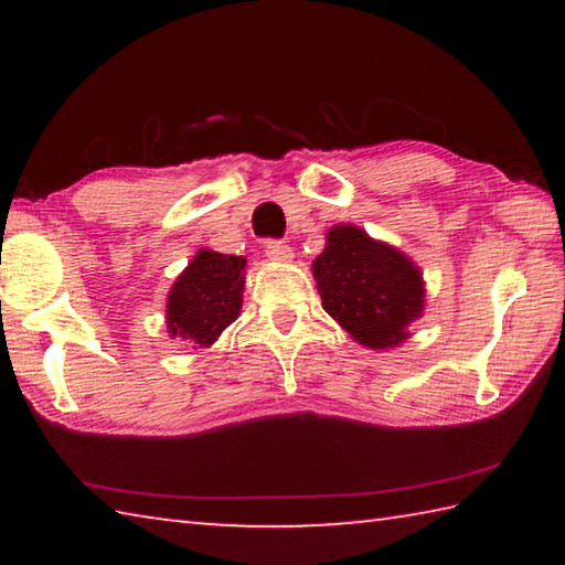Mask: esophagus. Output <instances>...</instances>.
<instances>
[{
    "label": "esophagus",
    "mask_w": 565,
    "mask_h": 565,
    "mask_svg": "<svg viewBox=\"0 0 565 565\" xmlns=\"http://www.w3.org/2000/svg\"><path fill=\"white\" fill-rule=\"evenodd\" d=\"M264 252L269 256L271 262H291V246L286 242H279V238H269V242L264 244Z\"/></svg>",
    "instance_id": "1"
}]
</instances>
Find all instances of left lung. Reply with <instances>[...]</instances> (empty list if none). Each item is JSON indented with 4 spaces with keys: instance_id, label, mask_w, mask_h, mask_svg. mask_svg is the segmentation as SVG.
<instances>
[{
    "instance_id": "obj_1",
    "label": "left lung",
    "mask_w": 565,
    "mask_h": 565,
    "mask_svg": "<svg viewBox=\"0 0 565 565\" xmlns=\"http://www.w3.org/2000/svg\"><path fill=\"white\" fill-rule=\"evenodd\" d=\"M323 309L369 349L404 341L424 311V284L414 262L356 226H333L313 262Z\"/></svg>"
}]
</instances>
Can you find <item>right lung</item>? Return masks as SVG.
Returning a JSON list of instances; mask_svg holds the SVG:
<instances>
[{"label": "right lung", "instance_id": "1", "mask_svg": "<svg viewBox=\"0 0 565 565\" xmlns=\"http://www.w3.org/2000/svg\"><path fill=\"white\" fill-rule=\"evenodd\" d=\"M244 266L242 256L202 248L169 291V337L194 349L212 347L242 309Z\"/></svg>", "mask_w": 565, "mask_h": 565}]
</instances>
